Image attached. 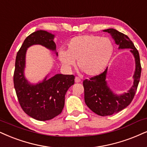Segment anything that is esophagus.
<instances>
[{"label":"esophagus","instance_id":"esophagus-1","mask_svg":"<svg viewBox=\"0 0 147 147\" xmlns=\"http://www.w3.org/2000/svg\"><path fill=\"white\" fill-rule=\"evenodd\" d=\"M75 82L76 83H78V82H81V79L79 77H76L75 78Z\"/></svg>","mask_w":147,"mask_h":147}]
</instances>
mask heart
Instances as JSON below:
<instances>
[{
    "label": "heart",
    "mask_w": 147,
    "mask_h": 147,
    "mask_svg": "<svg viewBox=\"0 0 147 147\" xmlns=\"http://www.w3.org/2000/svg\"><path fill=\"white\" fill-rule=\"evenodd\" d=\"M114 52V45L107 37L84 35L69 41L67 51L61 50L59 59L66 67H71L78 61V66L88 76H95L104 71Z\"/></svg>",
    "instance_id": "b5f03b06"
}]
</instances>
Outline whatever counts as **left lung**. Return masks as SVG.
Instances as JSON below:
<instances>
[{
  "label": "left lung",
  "mask_w": 147,
  "mask_h": 147,
  "mask_svg": "<svg viewBox=\"0 0 147 147\" xmlns=\"http://www.w3.org/2000/svg\"><path fill=\"white\" fill-rule=\"evenodd\" d=\"M104 31L110 33L116 43L119 46V48H130V52L134 54L136 61L134 84L128 93L118 96L110 90L106 80L108 68L99 75L83 81L84 101L86 106L95 114L104 117L117 113L130 104L137 90L142 68L139 52L127 36L113 28Z\"/></svg>",
  "instance_id": "left-lung-1"
}]
</instances>
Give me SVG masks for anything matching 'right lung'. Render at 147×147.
Instances as JSON below:
<instances>
[{"label": "right lung", "instance_id": "1", "mask_svg": "<svg viewBox=\"0 0 147 147\" xmlns=\"http://www.w3.org/2000/svg\"><path fill=\"white\" fill-rule=\"evenodd\" d=\"M54 35L45 30H37L28 35L18 52L16 59L13 84L18 101L24 112L38 121H48L62 112L65 96L74 84V75L57 74L35 85L28 82L24 76L26 49L40 44L56 50ZM58 55L57 52H56Z\"/></svg>", "mask_w": 147, "mask_h": 147}]
</instances>
